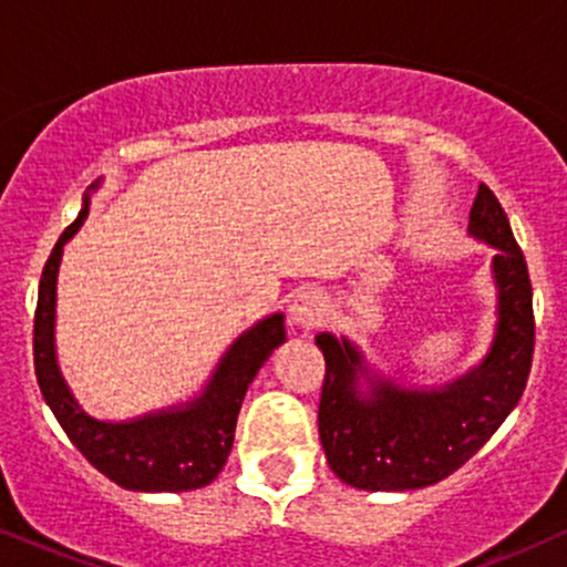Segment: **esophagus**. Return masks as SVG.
<instances>
[{
    "mask_svg": "<svg viewBox=\"0 0 567 567\" xmlns=\"http://www.w3.org/2000/svg\"><path fill=\"white\" fill-rule=\"evenodd\" d=\"M324 315H328V309H324L322 296L317 290H301L292 298L290 320L292 324H298V328H317V324L324 320Z\"/></svg>",
    "mask_w": 567,
    "mask_h": 567,
    "instance_id": "esophagus-1",
    "label": "esophagus"
}]
</instances>
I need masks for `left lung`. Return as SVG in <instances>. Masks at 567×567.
<instances>
[{
    "instance_id": "obj_1",
    "label": "left lung",
    "mask_w": 567,
    "mask_h": 567,
    "mask_svg": "<svg viewBox=\"0 0 567 567\" xmlns=\"http://www.w3.org/2000/svg\"><path fill=\"white\" fill-rule=\"evenodd\" d=\"M470 234L496 247V338L470 373L440 389H402L368 375L362 351L347 338L317 336L324 354L320 440L328 464L360 491H415L464 466L504 424L528 383L536 322L523 250L504 207L480 184ZM369 379L362 393L359 379Z\"/></svg>"
}]
</instances>
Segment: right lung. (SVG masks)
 <instances>
[{
	"instance_id": "add662e5",
	"label": "right lung",
	"mask_w": 567,
	"mask_h": 567,
	"mask_svg": "<svg viewBox=\"0 0 567 567\" xmlns=\"http://www.w3.org/2000/svg\"><path fill=\"white\" fill-rule=\"evenodd\" d=\"M101 184V181H97ZM93 184L90 188H97ZM90 194L74 224L61 234L39 279L34 315V370L58 424L97 472L127 491L181 493L210 485L229 458L237 415L256 373L285 343V317L271 315L245 330L220 357L205 392L178 408L133 421H97L69 392L55 360V282L63 245L87 218Z\"/></svg>"
}]
</instances>
